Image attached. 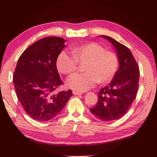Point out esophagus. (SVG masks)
I'll return each instance as SVG.
<instances>
[{
    "instance_id": "obj_1",
    "label": "esophagus",
    "mask_w": 157,
    "mask_h": 157,
    "mask_svg": "<svg viewBox=\"0 0 157 157\" xmlns=\"http://www.w3.org/2000/svg\"><path fill=\"white\" fill-rule=\"evenodd\" d=\"M73 95H82L83 93L82 92H79V91H73Z\"/></svg>"
}]
</instances>
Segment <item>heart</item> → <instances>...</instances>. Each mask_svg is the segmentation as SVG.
<instances>
[{
	"mask_svg": "<svg viewBox=\"0 0 157 157\" xmlns=\"http://www.w3.org/2000/svg\"><path fill=\"white\" fill-rule=\"evenodd\" d=\"M72 55L65 51L58 55L56 65L61 73L75 71L78 63H84V73H73L68 77L66 84L75 91H84L98 82L106 84L115 77L118 68V59L115 53L106 51L100 44L88 43L71 48Z\"/></svg>",
	"mask_w": 157,
	"mask_h": 157,
	"instance_id": "1",
	"label": "heart"
}]
</instances>
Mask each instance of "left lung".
Masks as SVG:
<instances>
[{
    "label": "left lung",
    "instance_id": "1",
    "mask_svg": "<svg viewBox=\"0 0 157 157\" xmlns=\"http://www.w3.org/2000/svg\"><path fill=\"white\" fill-rule=\"evenodd\" d=\"M100 36L113 44L120 66L110 83L100 90L97 105L90 111L101 121H111L123 117L136 98L139 68L128 48L109 36Z\"/></svg>",
    "mask_w": 157,
    "mask_h": 157
}]
</instances>
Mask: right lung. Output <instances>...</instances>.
Listing matches in <instances>:
<instances>
[{
  "label": "right lung",
  "instance_id": "add662e5",
  "mask_svg": "<svg viewBox=\"0 0 157 157\" xmlns=\"http://www.w3.org/2000/svg\"><path fill=\"white\" fill-rule=\"evenodd\" d=\"M61 37L48 36L32 44L18 60L13 82L17 98L34 120L50 121L57 116L72 96V91L53 92L63 84L56 61L66 47Z\"/></svg>",
  "mask_w": 157,
  "mask_h": 157
}]
</instances>
